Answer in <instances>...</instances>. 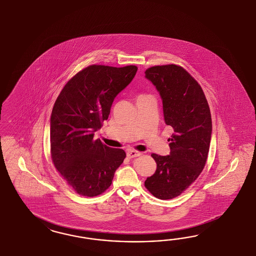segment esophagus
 <instances>
[{"instance_id":"34e87169","label":"esophagus","mask_w":256,"mask_h":256,"mask_svg":"<svg viewBox=\"0 0 256 256\" xmlns=\"http://www.w3.org/2000/svg\"><path fill=\"white\" fill-rule=\"evenodd\" d=\"M140 155H142V154H140V152L134 151V150H130V151H128V152H126V156H128V158H137V156H139Z\"/></svg>"}]
</instances>
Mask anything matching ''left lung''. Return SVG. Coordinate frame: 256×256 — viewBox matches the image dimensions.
I'll list each match as a JSON object with an SVG mask.
<instances>
[{"label":"left lung","mask_w":256,"mask_h":256,"mask_svg":"<svg viewBox=\"0 0 256 256\" xmlns=\"http://www.w3.org/2000/svg\"><path fill=\"white\" fill-rule=\"evenodd\" d=\"M146 78L160 93L165 124L174 134L168 140L169 155H151L156 170L144 186L158 199H172L194 183L206 162L212 134L210 106L201 86L181 66H152Z\"/></svg>","instance_id":"8db88e82"}]
</instances>
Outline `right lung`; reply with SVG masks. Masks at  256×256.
I'll return each instance as SVG.
<instances>
[{
  "label": "right lung",
  "mask_w": 256,
  "mask_h": 256,
  "mask_svg": "<svg viewBox=\"0 0 256 256\" xmlns=\"http://www.w3.org/2000/svg\"><path fill=\"white\" fill-rule=\"evenodd\" d=\"M137 70L136 66H90L68 80L55 101L50 116L52 158L77 194L94 197L104 192L124 162V150L108 148L100 140H94V135Z\"/></svg>",
  "instance_id": "add662e5"
}]
</instances>
